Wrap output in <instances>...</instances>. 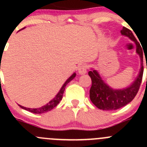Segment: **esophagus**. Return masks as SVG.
Masks as SVG:
<instances>
[{
	"label": "esophagus",
	"mask_w": 147,
	"mask_h": 147,
	"mask_svg": "<svg viewBox=\"0 0 147 147\" xmlns=\"http://www.w3.org/2000/svg\"><path fill=\"white\" fill-rule=\"evenodd\" d=\"M87 67L86 65H82L79 68H78V72L80 75H84L87 73Z\"/></svg>",
	"instance_id": "obj_1"
}]
</instances>
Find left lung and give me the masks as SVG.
<instances>
[{
  "mask_svg": "<svg viewBox=\"0 0 147 147\" xmlns=\"http://www.w3.org/2000/svg\"><path fill=\"white\" fill-rule=\"evenodd\" d=\"M121 34L129 38L136 45V53L139 55L141 60V68L136 79L130 85L122 89H114L109 87L102 79L98 71L91 68L88 75L92 80V87L90 90V97L92 102L102 110H116L123 107L137 95L142 82L143 76V50L140 44L128 28L123 27ZM147 69V65H146Z\"/></svg>",
  "mask_w": 147,
  "mask_h": 147,
  "instance_id": "1",
  "label": "left lung"
}]
</instances>
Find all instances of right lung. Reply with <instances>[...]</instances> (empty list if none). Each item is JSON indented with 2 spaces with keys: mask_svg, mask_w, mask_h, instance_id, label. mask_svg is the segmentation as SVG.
Returning a JSON list of instances; mask_svg holds the SVG:
<instances>
[{
  "mask_svg": "<svg viewBox=\"0 0 147 147\" xmlns=\"http://www.w3.org/2000/svg\"><path fill=\"white\" fill-rule=\"evenodd\" d=\"M24 28H26V27L23 28V29H24ZM23 29H21V30H23ZM75 76H76V73H75V72H74V73L72 74V75H71V76L69 77V78H68L66 81H65V82L63 84V85L62 86V87L60 88V91H59L58 93L56 94L55 97L53 100H50L48 103L46 104L45 105H44V106H42L41 107L33 108V109H32V108L25 107L21 106V105H18L22 108V109H26V110L29 111V112H32V113H35V114H42V113H45V112H49V111H50L51 109H53L54 107H55L58 105L59 102L61 101L62 98H63V93H64L65 87H66V85L67 84V83H69L71 80H72L75 78Z\"/></svg>",
  "mask_w": 147,
  "mask_h": 147,
  "instance_id": "add662e5",
  "label": "right lung"
}]
</instances>
